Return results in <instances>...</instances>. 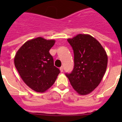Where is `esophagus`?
<instances>
[{
  "label": "esophagus",
  "instance_id": "obj_1",
  "mask_svg": "<svg viewBox=\"0 0 122 122\" xmlns=\"http://www.w3.org/2000/svg\"><path fill=\"white\" fill-rule=\"evenodd\" d=\"M60 72H63V66H61V67L60 68Z\"/></svg>",
  "mask_w": 122,
  "mask_h": 122
}]
</instances>
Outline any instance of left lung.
I'll use <instances>...</instances> for the list:
<instances>
[{
  "instance_id": "obj_1",
  "label": "left lung",
  "mask_w": 122,
  "mask_h": 122,
  "mask_svg": "<svg viewBox=\"0 0 122 122\" xmlns=\"http://www.w3.org/2000/svg\"><path fill=\"white\" fill-rule=\"evenodd\" d=\"M68 41L73 48L74 65L71 73L66 76L79 94H89L100 84L105 74L107 54L91 35L78 34Z\"/></svg>"
}]
</instances>
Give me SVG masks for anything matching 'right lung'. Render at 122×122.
<instances>
[{
	"mask_svg": "<svg viewBox=\"0 0 122 122\" xmlns=\"http://www.w3.org/2000/svg\"><path fill=\"white\" fill-rule=\"evenodd\" d=\"M54 43V40L36 38L25 42L15 55V67L23 81L34 91L48 90L60 73L49 52Z\"/></svg>",
	"mask_w": 122,
	"mask_h": 122,
	"instance_id": "right-lung-1",
	"label": "right lung"
}]
</instances>
